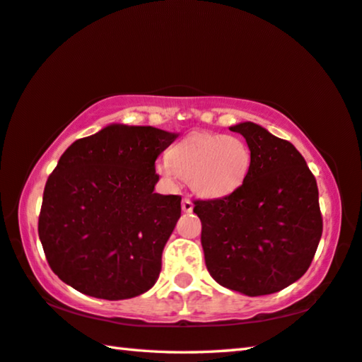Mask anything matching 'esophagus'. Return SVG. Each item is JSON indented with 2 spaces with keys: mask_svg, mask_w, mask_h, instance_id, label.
Segmentation results:
<instances>
[{
  "mask_svg": "<svg viewBox=\"0 0 362 362\" xmlns=\"http://www.w3.org/2000/svg\"><path fill=\"white\" fill-rule=\"evenodd\" d=\"M182 210H183V212H192V210H193L192 199H189V198L182 199Z\"/></svg>",
  "mask_w": 362,
  "mask_h": 362,
  "instance_id": "34e87169",
  "label": "esophagus"
}]
</instances>
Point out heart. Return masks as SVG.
Here are the masks:
<instances>
[{
	"instance_id": "b5f03b06",
	"label": "heart",
	"mask_w": 362,
	"mask_h": 362,
	"mask_svg": "<svg viewBox=\"0 0 362 362\" xmlns=\"http://www.w3.org/2000/svg\"><path fill=\"white\" fill-rule=\"evenodd\" d=\"M252 166V152L238 136L196 131L175 144L170 155L156 163L158 173L169 180L188 179L202 198H223L235 192Z\"/></svg>"
}]
</instances>
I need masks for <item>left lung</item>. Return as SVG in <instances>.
I'll list each match as a JSON object with an SVG mask.
<instances>
[{"label":"left lung","mask_w":362,"mask_h":362,"mask_svg":"<svg viewBox=\"0 0 362 362\" xmlns=\"http://www.w3.org/2000/svg\"><path fill=\"white\" fill-rule=\"evenodd\" d=\"M245 137L252 166L225 198L194 201L210 275L247 296L277 293L307 272L323 218L312 170L291 142L245 122L229 128Z\"/></svg>","instance_id":"obj_1"}]
</instances>
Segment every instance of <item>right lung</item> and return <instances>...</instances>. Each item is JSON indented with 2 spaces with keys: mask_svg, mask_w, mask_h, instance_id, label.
<instances>
[{
  "mask_svg": "<svg viewBox=\"0 0 362 362\" xmlns=\"http://www.w3.org/2000/svg\"><path fill=\"white\" fill-rule=\"evenodd\" d=\"M177 134L110 124L66 148L44 188L37 233L52 271L93 298L148 291L182 196L153 193L155 161Z\"/></svg>",
  "mask_w": 362,
  "mask_h": 362,
  "instance_id": "add662e5",
  "label": "right lung"
}]
</instances>
